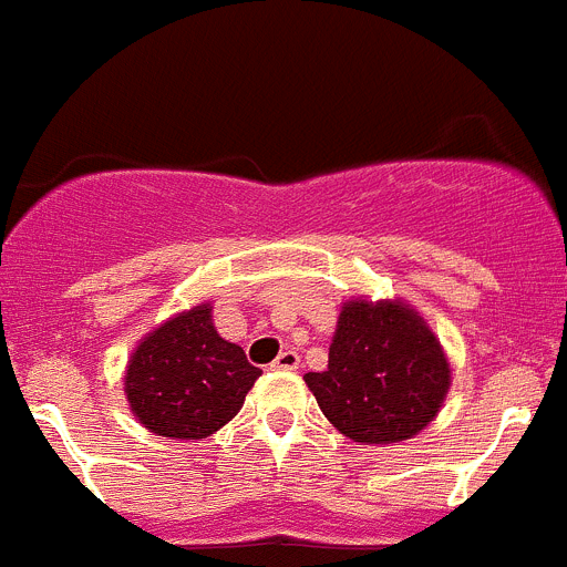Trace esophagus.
Wrapping results in <instances>:
<instances>
[{"instance_id": "obj_1", "label": "esophagus", "mask_w": 567, "mask_h": 567, "mask_svg": "<svg viewBox=\"0 0 567 567\" xmlns=\"http://www.w3.org/2000/svg\"><path fill=\"white\" fill-rule=\"evenodd\" d=\"M298 365H300V357L287 348V351H280L278 360H275L269 368H272V371H295Z\"/></svg>"}]
</instances>
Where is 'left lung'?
Returning <instances> with one entry per match:
<instances>
[{
  "mask_svg": "<svg viewBox=\"0 0 567 567\" xmlns=\"http://www.w3.org/2000/svg\"><path fill=\"white\" fill-rule=\"evenodd\" d=\"M323 415L360 444L422 433L450 391V362L424 318L402 300L342 303L329 368L306 373Z\"/></svg>",
  "mask_w": 567,
  "mask_h": 567,
  "instance_id": "obj_1",
  "label": "left lung"
}]
</instances>
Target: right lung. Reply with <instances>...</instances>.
Instances as JSON below:
<instances>
[{
    "instance_id": "add662e5",
    "label": "right lung",
    "mask_w": 567,
    "mask_h": 567,
    "mask_svg": "<svg viewBox=\"0 0 567 567\" xmlns=\"http://www.w3.org/2000/svg\"><path fill=\"white\" fill-rule=\"evenodd\" d=\"M210 311V303L179 311L134 348L126 365V399L152 433L207 439L241 410L261 377L241 346L219 337Z\"/></svg>"
}]
</instances>
